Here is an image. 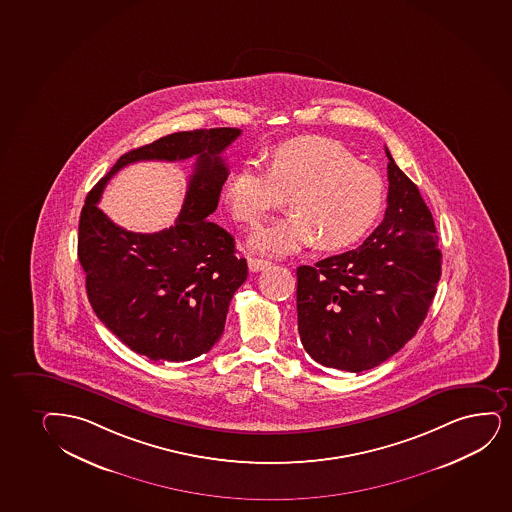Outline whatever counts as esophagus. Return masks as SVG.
Returning a JSON list of instances; mask_svg holds the SVG:
<instances>
[{
  "label": "esophagus",
  "mask_w": 512,
  "mask_h": 512,
  "mask_svg": "<svg viewBox=\"0 0 512 512\" xmlns=\"http://www.w3.org/2000/svg\"><path fill=\"white\" fill-rule=\"evenodd\" d=\"M269 265H271L269 260L255 259V257H250V259H248V267H250V271L252 272L264 271V269H267Z\"/></svg>",
  "instance_id": "1"
}]
</instances>
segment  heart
Segmentation results:
<instances>
[{
	"label": "heart",
	"instance_id": "b5f03b06",
	"mask_svg": "<svg viewBox=\"0 0 512 512\" xmlns=\"http://www.w3.org/2000/svg\"><path fill=\"white\" fill-rule=\"evenodd\" d=\"M288 196L291 214L253 234L255 252L290 255L319 240L343 250L373 228L385 203V181L347 146L331 138H297L272 148L267 171L241 165L222 188L234 221L259 226Z\"/></svg>",
	"mask_w": 512,
	"mask_h": 512
}]
</instances>
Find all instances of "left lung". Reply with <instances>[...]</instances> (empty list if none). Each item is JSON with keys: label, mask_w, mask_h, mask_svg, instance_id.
<instances>
[{"label": "left lung", "mask_w": 512, "mask_h": 512, "mask_svg": "<svg viewBox=\"0 0 512 512\" xmlns=\"http://www.w3.org/2000/svg\"><path fill=\"white\" fill-rule=\"evenodd\" d=\"M388 157L385 219L355 250L297 269L298 333L322 366L360 373L390 359L421 328L442 276L435 221Z\"/></svg>", "instance_id": "obj_1"}]
</instances>
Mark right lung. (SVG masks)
<instances>
[{"instance_id": "obj_1", "label": "right lung", "mask_w": 512, "mask_h": 512, "mask_svg": "<svg viewBox=\"0 0 512 512\" xmlns=\"http://www.w3.org/2000/svg\"><path fill=\"white\" fill-rule=\"evenodd\" d=\"M240 129L215 127L169 134L124 153L89 191L79 219L77 257L96 316L124 345L152 360L186 362L221 338L234 291L248 276L234 238L210 221L228 179L221 153ZM196 156L184 209L158 234L120 229L97 209L109 177L141 159Z\"/></svg>"}]
</instances>
